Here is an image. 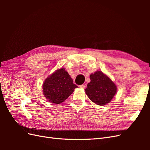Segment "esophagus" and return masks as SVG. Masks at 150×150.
<instances>
[{"instance_id": "obj_1", "label": "esophagus", "mask_w": 150, "mask_h": 150, "mask_svg": "<svg viewBox=\"0 0 150 150\" xmlns=\"http://www.w3.org/2000/svg\"><path fill=\"white\" fill-rule=\"evenodd\" d=\"M86 86L84 85V84H82V85H80L79 86V88H81V89H84Z\"/></svg>"}]
</instances>
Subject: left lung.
Segmentation results:
<instances>
[{
  "mask_svg": "<svg viewBox=\"0 0 150 150\" xmlns=\"http://www.w3.org/2000/svg\"><path fill=\"white\" fill-rule=\"evenodd\" d=\"M90 79L84 90L90 100L99 106L110 103L117 93V86L110 77L97 71L90 75Z\"/></svg>",
  "mask_w": 150,
  "mask_h": 150,
  "instance_id": "obj_1",
  "label": "left lung"
}]
</instances>
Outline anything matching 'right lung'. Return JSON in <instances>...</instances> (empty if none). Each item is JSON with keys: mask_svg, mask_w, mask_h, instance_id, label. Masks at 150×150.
<instances>
[{"mask_svg": "<svg viewBox=\"0 0 150 150\" xmlns=\"http://www.w3.org/2000/svg\"><path fill=\"white\" fill-rule=\"evenodd\" d=\"M78 88L65 68L61 67L45 79L42 84L44 96L54 104H60Z\"/></svg>", "mask_w": 150, "mask_h": 150, "instance_id": "add662e5", "label": "right lung"}]
</instances>
